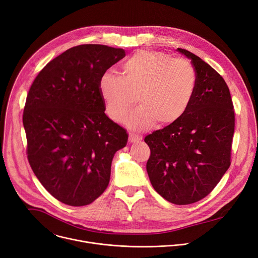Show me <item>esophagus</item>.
Segmentation results:
<instances>
[{"mask_svg": "<svg viewBox=\"0 0 258 258\" xmlns=\"http://www.w3.org/2000/svg\"><path fill=\"white\" fill-rule=\"evenodd\" d=\"M142 140V137L139 136V135H135V134H130V137H128V141L131 143H137Z\"/></svg>", "mask_w": 258, "mask_h": 258, "instance_id": "1", "label": "esophagus"}]
</instances>
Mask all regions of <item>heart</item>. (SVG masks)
<instances>
[{
	"mask_svg": "<svg viewBox=\"0 0 258 258\" xmlns=\"http://www.w3.org/2000/svg\"><path fill=\"white\" fill-rule=\"evenodd\" d=\"M124 76L108 71L101 75L98 89L106 113L121 122L138 95L140 105L125 118L132 131L170 125L179 120L194 99L197 74L184 59H173L160 51L141 49L123 65Z\"/></svg>",
	"mask_w": 258,
	"mask_h": 258,
	"instance_id": "1",
	"label": "heart"
}]
</instances>
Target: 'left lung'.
<instances>
[{"instance_id":"1","label":"left lung","mask_w":258,"mask_h":258,"mask_svg":"<svg viewBox=\"0 0 258 258\" xmlns=\"http://www.w3.org/2000/svg\"><path fill=\"white\" fill-rule=\"evenodd\" d=\"M197 74L194 99L176 122L145 137L146 170L163 198L191 204L208 196L230 166L234 111L228 86L214 68L191 51L177 48Z\"/></svg>"}]
</instances>
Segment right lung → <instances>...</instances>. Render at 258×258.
I'll return each mask as SVG.
<instances>
[{
    "label": "right lung",
    "mask_w": 258,
    "mask_h": 258,
    "mask_svg": "<svg viewBox=\"0 0 258 258\" xmlns=\"http://www.w3.org/2000/svg\"><path fill=\"white\" fill-rule=\"evenodd\" d=\"M125 50L82 44L48 62L34 80L23 115L34 174L57 200L72 207L93 202L107 188L126 131L105 113L98 82Z\"/></svg>",
    "instance_id": "obj_1"
}]
</instances>
